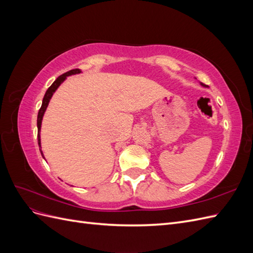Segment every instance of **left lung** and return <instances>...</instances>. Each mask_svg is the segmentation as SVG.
Instances as JSON below:
<instances>
[{
    "instance_id": "1",
    "label": "left lung",
    "mask_w": 253,
    "mask_h": 253,
    "mask_svg": "<svg viewBox=\"0 0 253 253\" xmlns=\"http://www.w3.org/2000/svg\"><path fill=\"white\" fill-rule=\"evenodd\" d=\"M201 85H202V86H205V87H206V85H205V84H203L202 82H201Z\"/></svg>"
}]
</instances>
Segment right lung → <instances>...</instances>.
I'll use <instances>...</instances> for the list:
<instances>
[{
  "instance_id": "right-lung-1",
  "label": "right lung",
  "mask_w": 253,
  "mask_h": 253,
  "mask_svg": "<svg viewBox=\"0 0 253 253\" xmlns=\"http://www.w3.org/2000/svg\"><path fill=\"white\" fill-rule=\"evenodd\" d=\"M82 73L81 70H72L70 72H67L63 75L59 76V77L56 79V81L53 82L51 85L48 87V89L46 90V93H45L44 95V98H43V101H42V105H41V109L39 110V113H38V119H37V126H38V143H39V149H40V152H41V155L42 157L45 159L44 155H43V152H42V147H41V126H42V120H43V116L45 114V111H46L47 106H48V103L50 101V99L52 97V95L55 94V91L58 89V87L62 84L65 79L68 77V76H72V75H77V74H80ZM46 160V159H45Z\"/></svg>"
}]
</instances>
